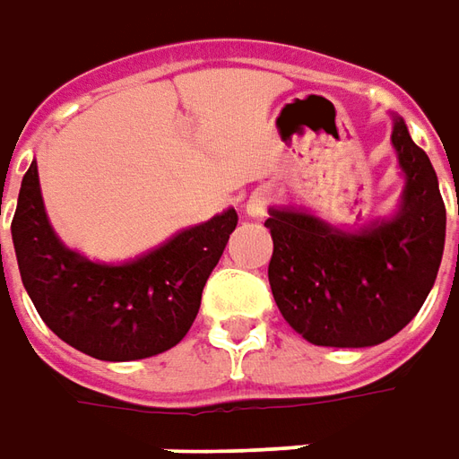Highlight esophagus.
<instances>
[{
    "instance_id": "34e87169",
    "label": "esophagus",
    "mask_w": 459,
    "mask_h": 459,
    "mask_svg": "<svg viewBox=\"0 0 459 459\" xmlns=\"http://www.w3.org/2000/svg\"><path fill=\"white\" fill-rule=\"evenodd\" d=\"M266 204H269V195L262 193V190H256V193L249 197V203H247V214H249V217H264Z\"/></svg>"
}]
</instances>
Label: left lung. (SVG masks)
<instances>
[{
	"label": "left lung",
	"instance_id": "1",
	"mask_svg": "<svg viewBox=\"0 0 459 459\" xmlns=\"http://www.w3.org/2000/svg\"><path fill=\"white\" fill-rule=\"evenodd\" d=\"M391 141L405 172L401 210L391 220L349 232L301 210H269L272 294L289 326L308 343H383L411 324L435 284L445 249L437 175L398 116Z\"/></svg>",
	"mask_w": 459,
	"mask_h": 459
}]
</instances>
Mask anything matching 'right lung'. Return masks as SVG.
<instances>
[{
    "instance_id": "add662e5",
    "label": "right lung",
    "mask_w": 459,
    "mask_h": 459,
    "mask_svg": "<svg viewBox=\"0 0 459 459\" xmlns=\"http://www.w3.org/2000/svg\"><path fill=\"white\" fill-rule=\"evenodd\" d=\"M230 207L123 264L91 262L48 224L37 162L22 180L12 220L19 274L58 339L99 360H138L178 346L193 326L207 276L235 232Z\"/></svg>"
}]
</instances>
